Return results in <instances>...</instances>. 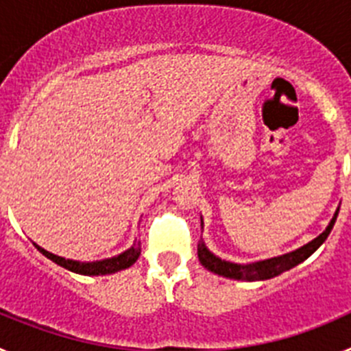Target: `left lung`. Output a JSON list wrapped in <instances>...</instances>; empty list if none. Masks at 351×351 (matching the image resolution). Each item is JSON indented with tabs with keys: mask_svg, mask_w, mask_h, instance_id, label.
<instances>
[{
	"mask_svg": "<svg viewBox=\"0 0 351 351\" xmlns=\"http://www.w3.org/2000/svg\"><path fill=\"white\" fill-rule=\"evenodd\" d=\"M337 213H339V209L336 210L334 218L330 219L327 228H325L318 237L313 239L311 243L304 244V246L299 247V250L290 251V253H287V255L274 256V258H267V260H260V262H253V263H234V262H226V260H221L219 256L213 255V253L206 247L204 241H198V260H200V263H202L207 271L223 276V278L243 280V281L271 280V278H274V276H280L281 272L290 271L291 267H295V265H299L300 262L309 258V256H311L313 253H315V251L325 243V239L328 237V234H330V230H332L334 223H336Z\"/></svg>",
	"mask_w": 351,
	"mask_h": 351,
	"instance_id": "1",
	"label": "left lung"
}]
</instances>
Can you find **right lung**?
<instances>
[{"label":"right lung","instance_id":"right-lung-1","mask_svg":"<svg viewBox=\"0 0 351 351\" xmlns=\"http://www.w3.org/2000/svg\"><path fill=\"white\" fill-rule=\"evenodd\" d=\"M35 247L42 253V255H45L49 260H52V262L61 265V267L75 272V274L84 276H105L112 274V272L117 271H123V269L132 267L133 263L137 262L138 256H141V243H135L130 250H126L125 253H121V255L112 256V258L98 260V262H77V260H68L63 258V256L54 255V253H49L47 250L40 247L38 244H35Z\"/></svg>","mask_w":351,"mask_h":351}]
</instances>
